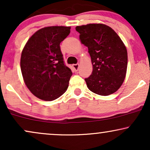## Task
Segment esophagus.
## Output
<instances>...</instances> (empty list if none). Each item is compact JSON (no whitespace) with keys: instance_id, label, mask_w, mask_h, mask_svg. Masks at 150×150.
I'll list each match as a JSON object with an SVG mask.
<instances>
[{"instance_id":"34e87169","label":"esophagus","mask_w":150,"mask_h":150,"mask_svg":"<svg viewBox=\"0 0 150 150\" xmlns=\"http://www.w3.org/2000/svg\"><path fill=\"white\" fill-rule=\"evenodd\" d=\"M73 69L75 70V71H78V69H79V64H73Z\"/></svg>"}]
</instances>
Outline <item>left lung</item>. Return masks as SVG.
<instances>
[{"instance_id":"8db88e82","label":"left lung","mask_w":150,"mask_h":150,"mask_svg":"<svg viewBox=\"0 0 150 150\" xmlns=\"http://www.w3.org/2000/svg\"><path fill=\"white\" fill-rule=\"evenodd\" d=\"M75 29L91 58L92 73L85 79L87 87L100 96L117 91L125 78L127 68V51L120 37L105 24H88Z\"/></svg>"}]
</instances>
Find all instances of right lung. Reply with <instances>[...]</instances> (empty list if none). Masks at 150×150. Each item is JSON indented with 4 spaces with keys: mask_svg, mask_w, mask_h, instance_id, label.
I'll return each instance as SVG.
<instances>
[{
    "mask_svg": "<svg viewBox=\"0 0 150 150\" xmlns=\"http://www.w3.org/2000/svg\"><path fill=\"white\" fill-rule=\"evenodd\" d=\"M71 27L50 26L39 30L26 43L21 53V69L25 84L34 96L52 101L69 87L71 70L64 64L60 43Z\"/></svg>",
    "mask_w": 150,
    "mask_h": 150,
    "instance_id": "add662e5",
    "label": "right lung"
}]
</instances>
